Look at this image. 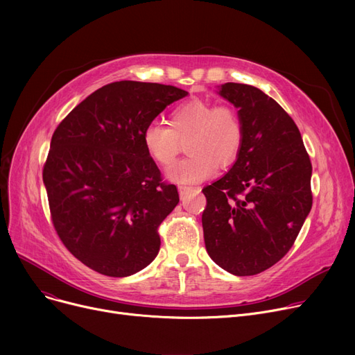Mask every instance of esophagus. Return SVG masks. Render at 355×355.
Wrapping results in <instances>:
<instances>
[{"label": "esophagus", "instance_id": "34e87169", "mask_svg": "<svg viewBox=\"0 0 355 355\" xmlns=\"http://www.w3.org/2000/svg\"><path fill=\"white\" fill-rule=\"evenodd\" d=\"M190 191H200L198 189H193V187H187V185H178V193H180V197L184 198L185 196H187Z\"/></svg>", "mask_w": 355, "mask_h": 355}]
</instances>
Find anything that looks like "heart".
<instances>
[{
	"label": "heart",
	"instance_id": "obj_1",
	"mask_svg": "<svg viewBox=\"0 0 355 355\" xmlns=\"http://www.w3.org/2000/svg\"><path fill=\"white\" fill-rule=\"evenodd\" d=\"M187 141L190 157L174 164L166 178L180 184H194L209 178L216 166H230L243 142V128L229 106L193 99L178 105L170 115V126L148 125L142 134L146 154L162 166L171 165L180 151V141Z\"/></svg>",
	"mask_w": 355,
	"mask_h": 355
}]
</instances>
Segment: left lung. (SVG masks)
Returning a JSON list of instances; mask_svg holds the SVG:
<instances>
[{"mask_svg": "<svg viewBox=\"0 0 355 355\" xmlns=\"http://www.w3.org/2000/svg\"><path fill=\"white\" fill-rule=\"evenodd\" d=\"M218 95L237 109L240 153L227 174L202 189L209 256L236 276L257 275L292 248L312 207V165L300 129L260 89L225 83Z\"/></svg>", "mask_w": 355, "mask_h": 355, "instance_id": "left-lung-1", "label": "left lung"}]
</instances>
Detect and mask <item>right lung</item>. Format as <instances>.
<instances>
[{
  "label": "right lung",
  "mask_w": 355,
  "mask_h": 355,
  "mask_svg": "<svg viewBox=\"0 0 355 355\" xmlns=\"http://www.w3.org/2000/svg\"><path fill=\"white\" fill-rule=\"evenodd\" d=\"M189 92L122 80L93 92L54 130L43 170L51 220L67 250L112 277L146 268L158 226L180 201L144 148L148 125Z\"/></svg>",
  "instance_id": "add662e5"
}]
</instances>
